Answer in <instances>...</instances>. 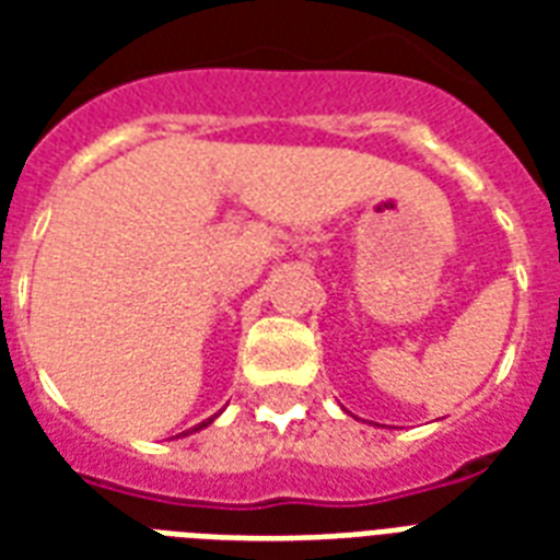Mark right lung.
Wrapping results in <instances>:
<instances>
[{"label":"right lung","instance_id":"right-lung-1","mask_svg":"<svg viewBox=\"0 0 560 560\" xmlns=\"http://www.w3.org/2000/svg\"><path fill=\"white\" fill-rule=\"evenodd\" d=\"M209 424H211V418H209V421H202V424L194 427V430H202V427H209ZM194 430H186V433H194ZM186 433H183V435H186Z\"/></svg>","mask_w":560,"mask_h":560}]
</instances>
